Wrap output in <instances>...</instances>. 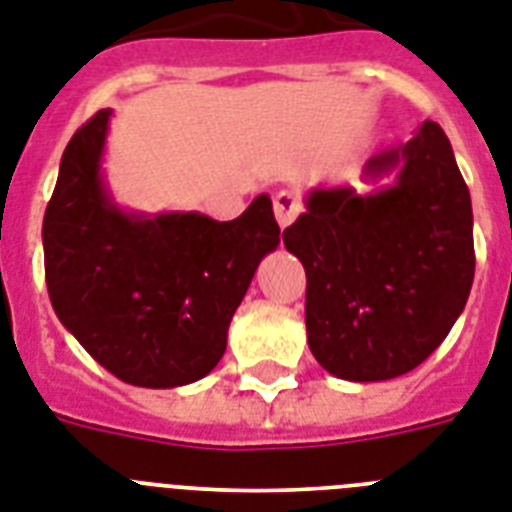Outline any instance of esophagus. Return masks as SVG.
I'll return each mask as SVG.
<instances>
[{
	"instance_id": "34e87169",
	"label": "esophagus",
	"mask_w": 512,
	"mask_h": 512,
	"mask_svg": "<svg viewBox=\"0 0 512 512\" xmlns=\"http://www.w3.org/2000/svg\"><path fill=\"white\" fill-rule=\"evenodd\" d=\"M273 213H276L278 226L281 228L289 226V223L302 213V202H299L297 191H289V189L278 191L276 197H273Z\"/></svg>"
}]
</instances>
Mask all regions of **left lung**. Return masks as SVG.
<instances>
[{"instance_id": "left-lung-1", "label": "left lung", "mask_w": 512, "mask_h": 512, "mask_svg": "<svg viewBox=\"0 0 512 512\" xmlns=\"http://www.w3.org/2000/svg\"><path fill=\"white\" fill-rule=\"evenodd\" d=\"M313 189L284 244L307 273L305 323L315 360L344 381L413 371L444 342L471 294V194L450 139L426 120L371 157L365 181Z\"/></svg>"}]
</instances>
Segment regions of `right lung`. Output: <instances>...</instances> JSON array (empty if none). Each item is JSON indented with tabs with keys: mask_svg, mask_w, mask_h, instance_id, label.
<instances>
[{
	"mask_svg": "<svg viewBox=\"0 0 512 512\" xmlns=\"http://www.w3.org/2000/svg\"><path fill=\"white\" fill-rule=\"evenodd\" d=\"M112 110L62 152L44 213V270L60 323L112 376L147 389L205 378L257 265L278 247L268 194L239 218L126 213L102 176Z\"/></svg>",
	"mask_w": 512,
	"mask_h": 512,
	"instance_id": "obj_1",
	"label": "right lung"
}]
</instances>
